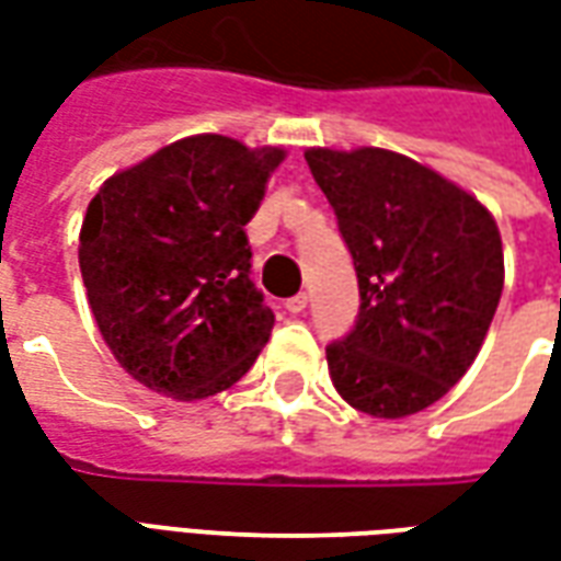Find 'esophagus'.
<instances>
[{"label":"esophagus","instance_id":"obj_1","mask_svg":"<svg viewBox=\"0 0 561 561\" xmlns=\"http://www.w3.org/2000/svg\"><path fill=\"white\" fill-rule=\"evenodd\" d=\"M306 306H309V297H306V294H294V297H288V300H285V309H288L291 316H300V312H306Z\"/></svg>","mask_w":561,"mask_h":561}]
</instances>
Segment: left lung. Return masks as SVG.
<instances>
[{"label": "left lung", "mask_w": 561, "mask_h": 561, "mask_svg": "<svg viewBox=\"0 0 561 561\" xmlns=\"http://www.w3.org/2000/svg\"><path fill=\"white\" fill-rule=\"evenodd\" d=\"M352 252L360 309L328 345L342 400L373 417L423 412L466 376L505 285L493 216L390 149H306Z\"/></svg>", "instance_id": "obj_1"}]
</instances>
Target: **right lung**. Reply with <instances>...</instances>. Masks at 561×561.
I'll return each mask as SVG.
<instances>
[{"label":"right lung","instance_id":"1","mask_svg":"<svg viewBox=\"0 0 561 561\" xmlns=\"http://www.w3.org/2000/svg\"><path fill=\"white\" fill-rule=\"evenodd\" d=\"M285 152L195 135L114 173L87 207L80 276L107 348L140 385L204 400L249 373L273 330L245 221Z\"/></svg>","mask_w":561,"mask_h":561}]
</instances>
